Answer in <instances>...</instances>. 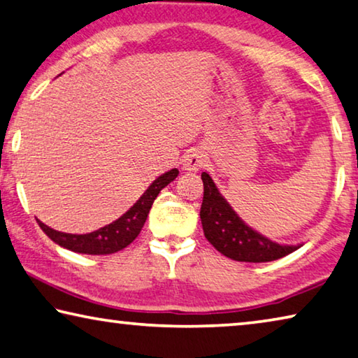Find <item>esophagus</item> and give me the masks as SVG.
Masks as SVG:
<instances>
[{"mask_svg": "<svg viewBox=\"0 0 358 358\" xmlns=\"http://www.w3.org/2000/svg\"><path fill=\"white\" fill-rule=\"evenodd\" d=\"M203 164H206V155L197 150L188 151L183 156V159H181V167H183L186 172H196V170H199Z\"/></svg>", "mask_w": 358, "mask_h": 358, "instance_id": "esophagus-1", "label": "esophagus"}]
</instances>
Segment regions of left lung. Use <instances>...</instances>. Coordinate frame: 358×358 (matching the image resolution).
Segmentation results:
<instances>
[{"label":"left lung","instance_id":"1","mask_svg":"<svg viewBox=\"0 0 358 358\" xmlns=\"http://www.w3.org/2000/svg\"><path fill=\"white\" fill-rule=\"evenodd\" d=\"M203 199L201 207L202 229L207 241L217 250L236 261L245 263H266L279 259L298 250L301 245H280L243 223L223 196L220 194L213 180L202 172Z\"/></svg>","mask_w":358,"mask_h":358}]
</instances>
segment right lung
Listing matches in <instances>:
<instances>
[{
    "label": "right lung",
    "mask_w": 358,
    "mask_h": 358,
    "mask_svg": "<svg viewBox=\"0 0 358 358\" xmlns=\"http://www.w3.org/2000/svg\"><path fill=\"white\" fill-rule=\"evenodd\" d=\"M178 170L172 169L161 177H157L150 188L143 192V196L130 207L121 218H117L113 223L103 226L89 234H66V232L55 231L49 228L41 221H38L41 228L50 241L59 243L60 247L68 248V250L84 253V255H111L116 253L122 248H126L129 243H132L143 228L146 218H148L150 208L152 202L157 197L161 189L177 178Z\"/></svg>",
    "instance_id": "obj_1"
}]
</instances>
